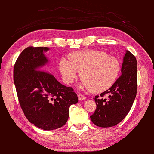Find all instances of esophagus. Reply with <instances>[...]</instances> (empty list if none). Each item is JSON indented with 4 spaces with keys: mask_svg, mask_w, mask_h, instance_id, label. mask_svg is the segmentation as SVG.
<instances>
[{
    "mask_svg": "<svg viewBox=\"0 0 154 154\" xmlns=\"http://www.w3.org/2000/svg\"><path fill=\"white\" fill-rule=\"evenodd\" d=\"M78 99H79V100H83L86 99L85 96H84L82 94H80V93L78 94Z\"/></svg>",
    "mask_w": 154,
    "mask_h": 154,
    "instance_id": "1",
    "label": "esophagus"
}]
</instances>
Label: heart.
<instances>
[{
	"label": "heart",
	"instance_id": "heart-1",
	"mask_svg": "<svg viewBox=\"0 0 154 154\" xmlns=\"http://www.w3.org/2000/svg\"><path fill=\"white\" fill-rule=\"evenodd\" d=\"M59 62V69L66 84H72L80 72V88L102 92L111 88L119 75L121 63L117 57L98 50L81 51L69 55Z\"/></svg>",
	"mask_w": 154,
	"mask_h": 154
}]
</instances>
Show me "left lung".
<instances>
[{"label":"left lung","instance_id":"1","mask_svg":"<svg viewBox=\"0 0 154 154\" xmlns=\"http://www.w3.org/2000/svg\"><path fill=\"white\" fill-rule=\"evenodd\" d=\"M137 62L128 50L123 59L121 76L109 90L94 97L97 109L91 116L92 122L100 127H110L120 123L128 114L137 94ZM108 95L106 99L104 95Z\"/></svg>","mask_w":154,"mask_h":154}]
</instances>
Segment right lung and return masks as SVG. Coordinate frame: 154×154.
Segmentation results:
<instances>
[{"label":"right lung","mask_w":154,"mask_h":154,"mask_svg":"<svg viewBox=\"0 0 154 154\" xmlns=\"http://www.w3.org/2000/svg\"><path fill=\"white\" fill-rule=\"evenodd\" d=\"M48 50L46 47L25 48L14 64L13 78L25 117L35 126L50 131L64 125L69 106L78 99L73 88L45 72H50L44 54Z\"/></svg>","instance_id":"1"}]
</instances>
